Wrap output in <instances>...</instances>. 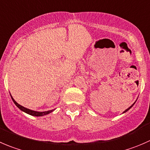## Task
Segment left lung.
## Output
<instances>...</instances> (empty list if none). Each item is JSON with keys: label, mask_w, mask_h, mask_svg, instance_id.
I'll use <instances>...</instances> for the list:
<instances>
[{"label": "left lung", "mask_w": 150, "mask_h": 150, "mask_svg": "<svg viewBox=\"0 0 150 150\" xmlns=\"http://www.w3.org/2000/svg\"><path fill=\"white\" fill-rule=\"evenodd\" d=\"M136 102H135V103H136ZM135 103H133V105H131V106H130V107H129V108H127V109H126V110H125V111H124V112H123V114H124V113H125V112H127V110H130V108H132V107H133V105H134V104H135Z\"/></svg>", "instance_id": "obj_1"}]
</instances>
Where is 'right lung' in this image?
Returning a JSON list of instances; mask_svg holds the SVG:
<instances>
[{
	"label": "right lung",
	"mask_w": 150,
	"mask_h": 150,
	"mask_svg": "<svg viewBox=\"0 0 150 150\" xmlns=\"http://www.w3.org/2000/svg\"><path fill=\"white\" fill-rule=\"evenodd\" d=\"M11 95V94H10ZM11 99H12L13 102H14V104L17 105V107L18 108H20V110H22V111L25 112V113H26V114H29V115H31V116H34V117H42V116H45V115H47V114H50L51 112H53V110H47V111H43V112H40V111H36V110H30V109H28V108H26L23 107V106L20 105V104H18V103H17V102L15 101V100H14V98L12 97V96L11 95Z\"/></svg>",
	"instance_id": "1"
}]
</instances>
